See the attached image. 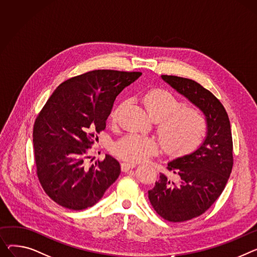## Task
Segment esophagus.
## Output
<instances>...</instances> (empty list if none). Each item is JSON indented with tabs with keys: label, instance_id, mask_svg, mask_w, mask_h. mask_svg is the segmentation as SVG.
<instances>
[{
	"label": "esophagus",
	"instance_id": "34e87169",
	"mask_svg": "<svg viewBox=\"0 0 257 257\" xmlns=\"http://www.w3.org/2000/svg\"><path fill=\"white\" fill-rule=\"evenodd\" d=\"M136 166L135 163H130V162H124L122 163V170L123 172H128V170L134 168Z\"/></svg>",
	"mask_w": 257,
	"mask_h": 257
}]
</instances>
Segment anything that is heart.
Returning a JSON list of instances; mask_svg holds the SVG:
<instances>
[{"label": "heart", "mask_w": 257, "mask_h": 257, "mask_svg": "<svg viewBox=\"0 0 257 257\" xmlns=\"http://www.w3.org/2000/svg\"><path fill=\"white\" fill-rule=\"evenodd\" d=\"M143 103L149 114L158 123L157 133L163 150L170 155H184L195 150L202 142L208 129L204 113L193 106H184V102L165 89H152L143 96ZM122 105L111 112L115 122ZM115 155L126 161L138 163L158 152L155 140L139 134H128L112 146Z\"/></svg>", "instance_id": "obj_1"}]
</instances>
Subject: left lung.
Wrapping results in <instances>:
<instances>
[{"mask_svg": "<svg viewBox=\"0 0 257 257\" xmlns=\"http://www.w3.org/2000/svg\"><path fill=\"white\" fill-rule=\"evenodd\" d=\"M180 94L189 99L207 117L203 144L189 155L167 165L170 176L149 190V199L158 215L169 222H184L207 212L224 190L233 166L232 136L224 106L198 82L175 75H161Z\"/></svg>", "mask_w": 257, "mask_h": 257, "instance_id": "left-lung-1", "label": "left lung"}]
</instances>
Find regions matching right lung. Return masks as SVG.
I'll return each mask as SVG.
<instances>
[{
	"label": "right lung",
	"instance_id": "add662e5",
	"mask_svg": "<svg viewBox=\"0 0 257 257\" xmlns=\"http://www.w3.org/2000/svg\"><path fill=\"white\" fill-rule=\"evenodd\" d=\"M142 72L93 70L61 83L33 128L36 174L44 192L60 206L80 211L101 199L121 173L106 155L85 167L89 149L106 127L115 97Z\"/></svg>",
	"mask_w": 257,
	"mask_h": 257
}]
</instances>
